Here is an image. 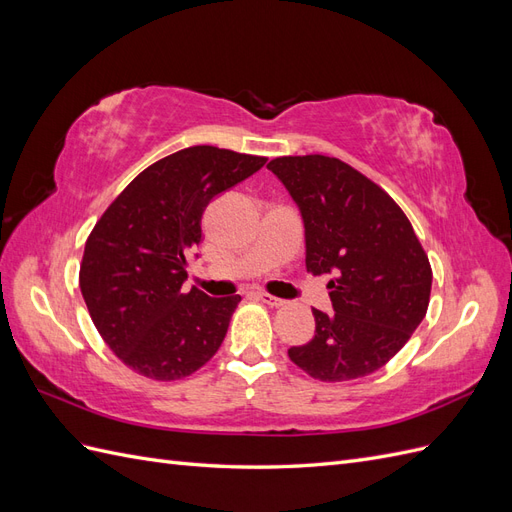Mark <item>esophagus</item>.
Segmentation results:
<instances>
[{"label":"esophagus","instance_id":"1","mask_svg":"<svg viewBox=\"0 0 512 512\" xmlns=\"http://www.w3.org/2000/svg\"><path fill=\"white\" fill-rule=\"evenodd\" d=\"M254 297H256L258 301L265 303V305H269V307H280V305H284V301H282V299L271 297V294H265V292H256Z\"/></svg>","mask_w":512,"mask_h":512}]
</instances>
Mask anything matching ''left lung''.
I'll return each instance as SVG.
<instances>
[{
    "instance_id": "left-lung-1",
    "label": "left lung",
    "mask_w": 512,
    "mask_h": 512,
    "mask_svg": "<svg viewBox=\"0 0 512 512\" xmlns=\"http://www.w3.org/2000/svg\"><path fill=\"white\" fill-rule=\"evenodd\" d=\"M299 207L305 267L331 275L333 312L312 309L314 337L288 350L322 382L374 374L404 348L427 314L431 267L406 213L374 181L327 156L267 164Z\"/></svg>"
}]
</instances>
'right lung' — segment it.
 Masks as SVG:
<instances>
[{
  "label": "right lung",
  "mask_w": 512,
  "mask_h": 512,
  "mask_svg": "<svg viewBox=\"0 0 512 512\" xmlns=\"http://www.w3.org/2000/svg\"><path fill=\"white\" fill-rule=\"evenodd\" d=\"M265 162L211 145L181 149L145 168L91 230L83 299L108 348L136 374L179 380L222 346L241 297L211 299L181 286L207 205Z\"/></svg>",
  "instance_id": "1"
}]
</instances>
